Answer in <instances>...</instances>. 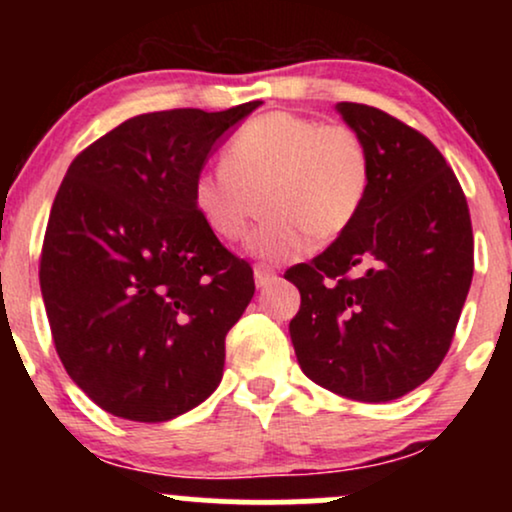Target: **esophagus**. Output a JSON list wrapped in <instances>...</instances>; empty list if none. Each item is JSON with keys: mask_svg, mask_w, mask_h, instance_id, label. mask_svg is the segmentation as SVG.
<instances>
[{"mask_svg": "<svg viewBox=\"0 0 512 512\" xmlns=\"http://www.w3.org/2000/svg\"><path fill=\"white\" fill-rule=\"evenodd\" d=\"M274 281H276L274 269L269 267V264H257V267H255V284H257V289H264V286L274 284Z\"/></svg>", "mask_w": 512, "mask_h": 512, "instance_id": "obj_1", "label": "esophagus"}]
</instances>
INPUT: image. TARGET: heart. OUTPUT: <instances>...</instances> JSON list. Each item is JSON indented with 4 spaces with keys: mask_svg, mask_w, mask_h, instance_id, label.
I'll return each mask as SVG.
<instances>
[{
    "mask_svg": "<svg viewBox=\"0 0 512 512\" xmlns=\"http://www.w3.org/2000/svg\"><path fill=\"white\" fill-rule=\"evenodd\" d=\"M370 151L346 125L267 113L245 122L226 144L221 168L197 173L192 207L214 238L236 243L257 214H267L248 238L257 257L286 260L310 245L342 236L370 190Z\"/></svg>",
    "mask_w": 512,
    "mask_h": 512,
    "instance_id": "1",
    "label": "heart"
}]
</instances>
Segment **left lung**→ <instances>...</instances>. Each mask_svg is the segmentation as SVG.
I'll list each match as a JSON object with an SVG mask.
<instances>
[{
  "mask_svg": "<svg viewBox=\"0 0 512 512\" xmlns=\"http://www.w3.org/2000/svg\"><path fill=\"white\" fill-rule=\"evenodd\" d=\"M337 113L370 151L356 221L284 276L301 291L289 332L301 370L356 402H390L426 383L448 354L474 274L464 192L440 151L361 103ZM356 271V277H349Z\"/></svg>",
  "mask_w": 512,
  "mask_h": 512,
  "instance_id": "1",
  "label": "left lung"
}]
</instances>
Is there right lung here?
Returning <instances> with one entry per match:
<instances>
[{"instance_id": "obj_1", "label": "right lung", "mask_w": 512, "mask_h": 512, "mask_svg": "<svg viewBox=\"0 0 512 512\" xmlns=\"http://www.w3.org/2000/svg\"><path fill=\"white\" fill-rule=\"evenodd\" d=\"M260 105L129 117L64 175L40 291L64 370L108 414L170 421L221 383L255 279L199 221L192 180Z\"/></svg>"}]
</instances>
